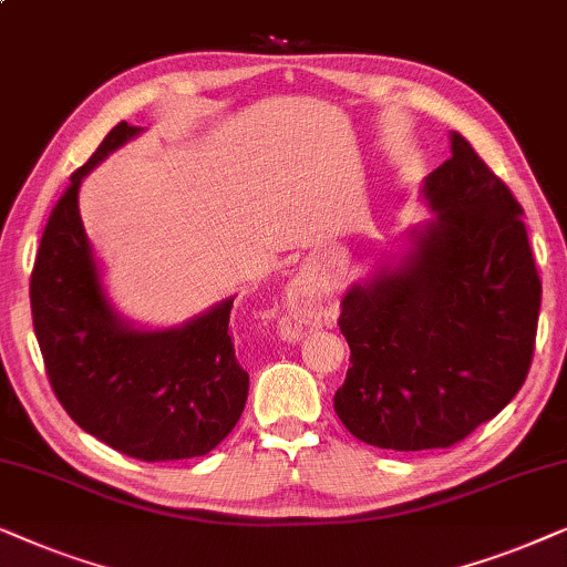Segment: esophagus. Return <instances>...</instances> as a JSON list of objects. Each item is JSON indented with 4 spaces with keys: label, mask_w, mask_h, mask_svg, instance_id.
I'll return each instance as SVG.
<instances>
[{
    "label": "esophagus",
    "mask_w": 567,
    "mask_h": 567,
    "mask_svg": "<svg viewBox=\"0 0 567 567\" xmlns=\"http://www.w3.org/2000/svg\"><path fill=\"white\" fill-rule=\"evenodd\" d=\"M296 303H298V290L292 292V300H290V308H296Z\"/></svg>",
    "instance_id": "obj_1"
}]
</instances>
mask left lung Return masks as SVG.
<instances>
[{"label": "left lung", "instance_id": "1", "mask_svg": "<svg viewBox=\"0 0 567 567\" xmlns=\"http://www.w3.org/2000/svg\"><path fill=\"white\" fill-rule=\"evenodd\" d=\"M420 194L433 217L339 316L352 365L334 412L391 451L449 449L493 420L524 386L542 303L524 209L462 134Z\"/></svg>", "mask_w": 567, "mask_h": 567}]
</instances>
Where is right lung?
<instances>
[{"label":"right lung","mask_w":567,"mask_h":567,"mask_svg":"<svg viewBox=\"0 0 567 567\" xmlns=\"http://www.w3.org/2000/svg\"><path fill=\"white\" fill-rule=\"evenodd\" d=\"M142 132L121 121L72 173L38 248L30 308L51 389L66 414L121 454L173 462L209 454L236 427L248 373L228 331L236 296L168 329L137 327L109 298L80 217V186Z\"/></svg>","instance_id":"right-lung-1"}]
</instances>
